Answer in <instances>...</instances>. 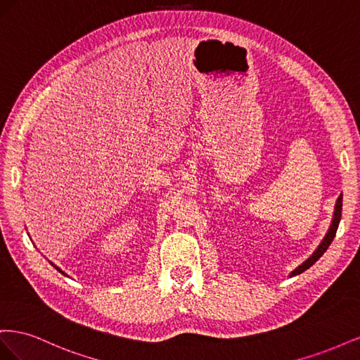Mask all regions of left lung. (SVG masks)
Returning a JSON list of instances; mask_svg holds the SVG:
<instances>
[{
	"label": "left lung",
	"instance_id": "left-lung-1",
	"mask_svg": "<svg viewBox=\"0 0 360 360\" xmlns=\"http://www.w3.org/2000/svg\"><path fill=\"white\" fill-rule=\"evenodd\" d=\"M341 213H342V193L340 195V197H338V200H336V202H335V210H333V217H332V222H330V226H329V230H328V233H326V236L323 237V240H321V243L317 246V249L314 250L312 252V255L308 258V259H304L302 264H299L296 269H294L291 274L288 275L290 278H292V276H297V275H300V274H303L304 270L307 269H309L315 261H317L326 250H328V248L330 246V243H332V240L335 238V234H336V230H338V225H340V221H341Z\"/></svg>",
	"mask_w": 360,
	"mask_h": 360
}]
</instances>
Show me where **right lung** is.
I'll return each mask as SVG.
<instances>
[{"mask_svg":"<svg viewBox=\"0 0 360 360\" xmlns=\"http://www.w3.org/2000/svg\"><path fill=\"white\" fill-rule=\"evenodd\" d=\"M51 264H52V266H53V267H56V269H57V270H58V271H60V274H63V275H64V276H68V275H66V274H64V271H63V270H61V269H60V267H57V266H56V264H53V263H51Z\"/></svg>","mask_w":360,"mask_h":360,"instance_id":"right-lung-1","label":"right lung"}]
</instances>
